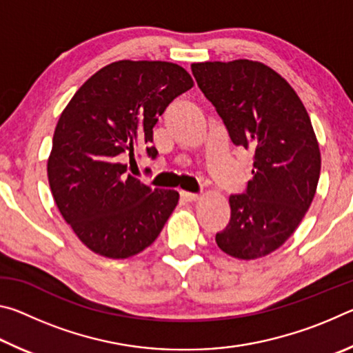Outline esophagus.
<instances>
[{
    "instance_id": "34e87169",
    "label": "esophagus",
    "mask_w": 353,
    "mask_h": 353,
    "mask_svg": "<svg viewBox=\"0 0 353 353\" xmlns=\"http://www.w3.org/2000/svg\"><path fill=\"white\" fill-rule=\"evenodd\" d=\"M181 196L185 202H196L199 199V194L190 193V191H181Z\"/></svg>"
}]
</instances>
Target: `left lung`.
<instances>
[{"mask_svg":"<svg viewBox=\"0 0 353 353\" xmlns=\"http://www.w3.org/2000/svg\"><path fill=\"white\" fill-rule=\"evenodd\" d=\"M191 71L232 141L254 151V177L246 193L229 198L230 221L216 244L235 259H261L294 234L318 188L321 151L308 112L261 62H198Z\"/></svg>","mask_w":353,"mask_h":353,"instance_id":"1","label":"left lung"}]
</instances>
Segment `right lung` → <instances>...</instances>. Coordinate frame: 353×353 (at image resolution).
Wrapping results in <instances>:
<instances>
[{"label": "right lung", "mask_w": 353, "mask_h": 353, "mask_svg": "<svg viewBox=\"0 0 353 353\" xmlns=\"http://www.w3.org/2000/svg\"><path fill=\"white\" fill-rule=\"evenodd\" d=\"M194 85L181 65L118 61L82 83L59 118L48 181L59 212L82 244L107 259H129L155 241L179 202L126 174L123 155L149 146L157 118Z\"/></svg>", "instance_id": "add662e5"}]
</instances>
